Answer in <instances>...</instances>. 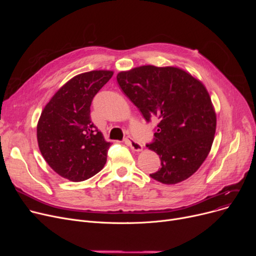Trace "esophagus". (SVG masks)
Listing matches in <instances>:
<instances>
[{"instance_id": "obj_1", "label": "esophagus", "mask_w": 256, "mask_h": 256, "mask_svg": "<svg viewBox=\"0 0 256 256\" xmlns=\"http://www.w3.org/2000/svg\"><path fill=\"white\" fill-rule=\"evenodd\" d=\"M126 143L130 147V148L134 152H141L143 150V145L139 142H137L136 140H134L132 137H128L126 138Z\"/></svg>"}]
</instances>
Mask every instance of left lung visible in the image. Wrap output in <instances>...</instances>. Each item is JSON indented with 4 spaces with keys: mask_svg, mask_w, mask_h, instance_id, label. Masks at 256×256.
I'll list each match as a JSON object with an SVG mask.
<instances>
[{
    "mask_svg": "<svg viewBox=\"0 0 256 256\" xmlns=\"http://www.w3.org/2000/svg\"><path fill=\"white\" fill-rule=\"evenodd\" d=\"M117 82L147 122L160 120L154 142L160 167L150 178L176 184L199 169L210 154L217 118L204 85L178 67L144 65L117 74Z\"/></svg>",
    "mask_w": 256,
    "mask_h": 256,
    "instance_id": "1",
    "label": "left lung"
}]
</instances>
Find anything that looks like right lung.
Instances as JSON below:
<instances>
[{"instance_id": "right-lung-1", "label": "right lung", "mask_w": 256, "mask_h": 256, "mask_svg": "<svg viewBox=\"0 0 256 256\" xmlns=\"http://www.w3.org/2000/svg\"><path fill=\"white\" fill-rule=\"evenodd\" d=\"M111 70L78 74L64 84L44 106L37 124L40 152L60 176L83 182L106 162V142L90 118L93 98L106 84Z\"/></svg>"}]
</instances>
